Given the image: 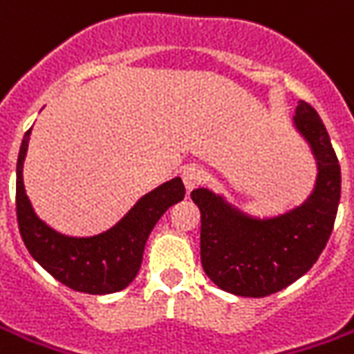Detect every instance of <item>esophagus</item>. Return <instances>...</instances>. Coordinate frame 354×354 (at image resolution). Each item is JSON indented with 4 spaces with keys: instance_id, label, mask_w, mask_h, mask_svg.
<instances>
[{
    "instance_id": "34e87169",
    "label": "esophagus",
    "mask_w": 354,
    "mask_h": 354,
    "mask_svg": "<svg viewBox=\"0 0 354 354\" xmlns=\"http://www.w3.org/2000/svg\"><path fill=\"white\" fill-rule=\"evenodd\" d=\"M182 182H184V186H186L187 192L196 189V187L203 182V170L199 167H196V165L186 167L182 170Z\"/></svg>"
}]
</instances>
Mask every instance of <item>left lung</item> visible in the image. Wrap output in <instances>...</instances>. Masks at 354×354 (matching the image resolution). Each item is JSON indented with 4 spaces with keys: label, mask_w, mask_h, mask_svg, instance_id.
<instances>
[{
    "label": "left lung",
    "mask_w": 354,
    "mask_h": 354,
    "mask_svg": "<svg viewBox=\"0 0 354 354\" xmlns=\"http://www.w3.org/2000/svg\"><path fill=\"white\" fill-rule=\"evenodd\" d=\"M295 126L318 160V180L300 207L275 218H254L205 187L192 192L201 213V263L218 288L261 298L308 271L328 244L341 197V170L318 112L300 100Z\"/></svg>",
    "instance_id": "obj_1"
}]
</instances>
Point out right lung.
I'll return each instance as SVG.
<instances>
[{
    "label": "right lung",
    "instance_id": "obj_1",
    "mask_svg": "<svg viewBox=\"0 0 354 354\" xmlns=\"http://www.w3.org/2000/svg\"><path fill=\"white\" fill-rule=\"evenodd\" d=\"M26 131L17 160V223L30 256L66 287L108 295L126 288L141 268L145 242L157 221L170 205L184 199L180 178L141 197L136 207L106 232L91 238L64 236L36 217L23 184V160L28 149Z\"/></svg>",
    "mask_w": 354,
    "mask_h": 354
}]
</instances>
